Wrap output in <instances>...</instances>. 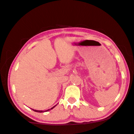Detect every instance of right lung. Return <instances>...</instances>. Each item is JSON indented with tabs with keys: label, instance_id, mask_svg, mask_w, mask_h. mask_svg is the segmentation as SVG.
<instances>
[{
	"label": "right lung",
	"instance_id": "1",
	"mask_svg": "<svg viewBox=\"0 0 134 134\" xmlns=\"http://www.w3.org/2000/svg\"><path fill=\"white\" fill-rule=\"evenodd\" d=\"M57 106V104L55 106H54V107H53L52 108H51V109H48V110H45V111H42V110H34V109H32V110H33L34 111H36V112H38V113H43V112H45V111H49V110H51L52 109H53V108L54 107H55Z\"/></svg>",
	"mask_w": 134,
	"mask_h": 134
}]
</instances>
